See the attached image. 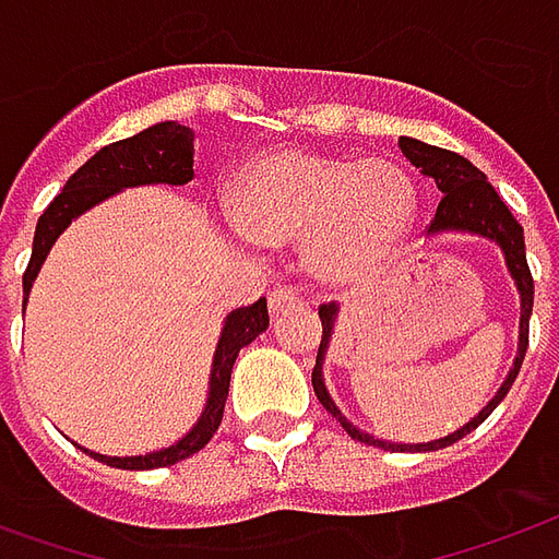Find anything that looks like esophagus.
Here are the masks:
<instances>
[{
  "label": "esophagus",
  "instance_id": "obj_1",
  "mask_svg": "<svg viewBox=\"0 0 559 559\" xmlns=\"http://www.w3.org/2000/svg\"><path fill=\"white\" fill-rule=\"evenodd\" d=\"M299 306H302V296L296 294L294 287H278V290L269 294V311H272V318H278L281 311L287 309H299Z\"/></svg>",
  "mask_w": 559,
  "mask_h": 559
}]
</instances>
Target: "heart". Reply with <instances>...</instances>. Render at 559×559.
Listing matches in <instances>:
<instances>
[{
    "instance_id": "1",
    "label": "heart",
    "mask_w": 559,
    "mask_h": 559,
    "mask_svg": "<svg viewBox=\"0 0 559 559\" xmlns=\"http://www.w3.org/2000/svg\"><path fill=\"white\" fill-rule=\"evenodd\" d=\"M238 229L263 248L302 241V260L324 284L373 278L401 250L416 216L407 170L389 158H352L281 146L238 170Z\"/></svg>"
}]
</instances>
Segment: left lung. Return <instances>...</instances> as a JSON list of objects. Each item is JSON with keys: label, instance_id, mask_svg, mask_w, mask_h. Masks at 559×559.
Masks as SVG:
<instances>
[{"label": "left lung", "instance_id": "obj_1", "mask_svg": "<svg viewBox=\"0 0 559 559\" xmlns=\"http://www.w3.org/2000/svg\"><path fill=\"white\" fill-rule=\"evenodd\" d=\"M401 152L407 155L409 165L423 170L428 180H435V186L440 189V204L438 214L428 226V235H443V231H462V235H477V238H487L496 248L502 250L504 265H508V275L514 278V287L520 294V336H518V358H514V367L508 370L504 382L499 385V391L492 394L487 407L480 409L471 423H465L462 428H455L453 435L438 440H428V443H394V440H382L360 431L358 425L352 419H345V413L336 407V401L330 397L328 382H324V358H328L330 340H333V330H336V318H340V306L330 302V306H321L318 314H321V328H324V336H321V348H318V360H314V370H311V385H314V394L318 401L324 404L333 419H340L345 431L352 435L360 443H373V447H382V450H416V453H431V450H443L455 440H462L465 435H471L477 425L487 419L492 409L502 404V397L508 394V389L514 385V379L520 373V364H523V355H526V345H530V314H533V275H530V265H526V245H523V226L511 216L508 204L499 199V192L489 186L487 174L480 168H474L465 155L450 150H440V146H428L423 140H413V136H401L397 140Z\"/></svg>", "mask_w": 559, "mask_h": 559}]
</instances>
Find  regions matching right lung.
Masks as SVG:
<instances>
[{
    "label": "right lung",
    "instance_id": "right-lung-1",
    "mask_svg": "<svg viewBox=\"0 0 559 559\" xmlns=\"http://www.w3.org/2000/svg\"><path fill=\"white\" fill-rule=\"evenodd\" d=\"M192 128H186L180 121H158L140 134L109 143L100 152H94L82 168L72 174L63 192L57 195L45 214L36 223V235H33V257L24 272V311L33 281L39 278L41 263L48 260V253L55 248V241L60 238V231L70 226L72 219L97 207L100 201L119 195L124 189L134 186H186L192 180ZM269 328V309L265 299H257L248 309H235L226 314L219 340H216L214 364H211V382H207V401L204 409L195 419V425L186 431L183 438L174 440L170 447L152 450L146 455H104V453H85L97 462H106L112 468L124 471H150L165 468V465H177L192 453H199L207 440L214 438V431L223 423V407L229 397V379L231 367L238 352L250 345L260 333Z\"/></svg>",
    "mask_w": 559,
    "mask_h": 559
}]
</instances>
